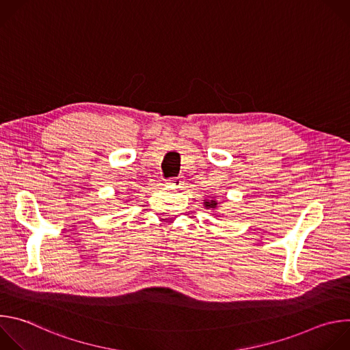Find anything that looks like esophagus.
Wrapping results in <instances>:
<instances>
[{"mask_svg":"<svg viewBox=\"0 0 350 350\" xmlns=\"http://www.w3.org/2000/svg\"><path fill=\"white\" fill-rule=\"evenodd\" d=\"M181 183H183V180L180 177H173V178H169L166 184L172 188H178L181 185Z\"/></svg>","mask_w":350,"mask_h":350,"instance_id":"obj_1","label":"esophagus"}]
</instances>
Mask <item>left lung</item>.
Listing matches in <instances>:
<instances>
[{
	"mask_svg": "<svg viewBox=\"0 0 350 350\" xmlns=\"http://www.w3.org/2000/svg\"><path fill=\"white\" fill-rule=\"evenodd\" d=\"M204 205H205V208L206 209H211V211H215L216 208H217V201H215V199H205V202H204Z\"/></svg>",
	"mask_w": 350,
	"mask_h": 350,
	"instance_id": "left-lung-1",
	"label": "left lung"
}]
</instances>
